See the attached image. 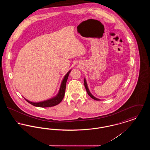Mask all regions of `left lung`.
I'll return each mask as SVG.
<instances>
[{
  "label": "left lung",
  "instance_id": "obj_1",
  "mask_svg": "<svg viewBox=\"0 0 150 150\" xmlns=\"http://www.w3.org/2000/svg\"><path fill=\"white\" fill-rule=\"evenodd\" d=\"M84 86H85L86 91V92L88 93V94L92 98H93V100H100V99H98V98H97L96 97H95L94 96H93V95L90 92V91H89V89H88V86H87V83H86V79H84Z\"/></svg>",
  "mask_w": 150,
  "mask_h": 150
}]
</instances>
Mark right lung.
Listing matches in <instances>:
<instances>
[{"instance_id": "1", "label": "right lung", "mask_w": 150, "mask_h": 150, "mask_svg": "<svg viewBox=\"0 0 150 150\" xmlns=\"http://www.w3.org/2000/svg\"><path fill=\"white\" fill-rule=\"evenodd\" d=\"M71 70H70V71L65 75L64 78L62 80V82H61V84L59 88V90L58 91V93L57 95L50 98L49 100H45L44 101L42 102H31L29 100H26V98H25L27 102H28L29 103H30L31 105L36 106V107H52V106H54L56 105H57L58 104H59L62 100H63L64 97V93H65V90H66V82L67 80V79L69 77V74L71 72Z\"/></svg>"}]
</instances>
